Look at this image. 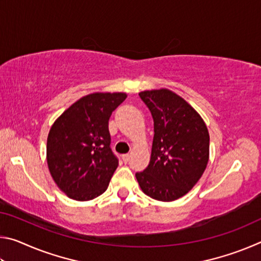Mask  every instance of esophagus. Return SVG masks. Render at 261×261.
<instances>
[{"mask_svg": "<svg viewBox=\"0 0 261 261\" xmlns=\"http://www.w3.org/2000/svg\"><path fill=\"white\" fill-rule=\"evenodd\" d=\"M122 159H123V161H124V162L126 163L127 161H129V159H130V154H123Z\"/></svg>", "mask_w": 261, "mask_h": 261, "instance_id": "esophagus-1", "label": "esophagus"}]
</instances>
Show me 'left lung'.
Masks as SVG:
<instances>
[{"label": "left lung", "mask_w": 261, "mask_h": 261, "mask_svg": "<svg viewBox=\"0 0 261 261\" xmlns=\"http://www.w3.org/2000/svg\"><path fill=\"white\" fill-rule=\"evenodd\" d=\"M140 99L154 122L151 160L136 174L145 194L173 201L187 194L204 174L210 135L204 120L187 101L167 88L144 91Z\"/></svg>", "instance_id": "obj_1"}]
</instances>
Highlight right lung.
Returning <instances> with one entry per match:
<instances>
[{
    "label": "right lung",
    "instance_id": "right-lung-1",
    "mask_svg": "<svg viewBox=\"0 0 261 261\" xmlns=\"http://www.w3.org/2000/svg\"><path fill=\"white\" fill-rule=\"evenodd\" d=\"M126 93L88 94L76 101L51 125L47 163L54 182L69 198L87 201L107 190L118 166L110 148L108 122Z\"/></svg>",
    "mask_w": 261,
    "mask_h": 261
}]
</instances>
